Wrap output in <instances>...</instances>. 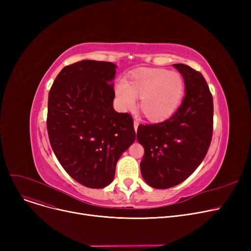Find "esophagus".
Wrapping results in <instances>:
<instances>
[{
	"mask_svg": "<svg viewBox=\"0 0 251 251\" xmlns=\"http://www.w3.org/2000/svg\"><path fill=\"white\" fill-rule=\"evenodd\" d=\"M133 125H134V130H135V132H136V131H137V127H138V125H139V122H138L137 120H134Z\"/></svg>",
	"mask_w": 251,
	"mask_h": 251,
	"instance_id": "esophagus-1",
	"label": "esophagus"
}]
</instances>
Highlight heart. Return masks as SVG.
<instances>
[{
    "label": "heart",
    "instance_id": "heart-1",
    "mask_svg": "<svg viewBox=\"0 0 251 251\" xmlns=\"http://www.w3.org/2000/svg\"><path fill=\"white\" fill-rule=\"evenodd\" d=\"M115 94L119 107L123 111L139 108L147 119L160 122L172 116L184 95L183 77L167 69H141L131 74L126 82L116 85Z\"/></svg>",
    "mask_w": 251,
    "mask_h": 251
}]
</instances>
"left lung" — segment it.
Listing matches in <instances>:
<instances>
[{
  "label": "left lung",
  "mask_w": 251,
  "mask_h": 251,
  "mask_svg": "<svg viewBox=\"0 0 251 251\" xmlns=\"http://www.w3.org/2000/svg\"><path fill=\"white\" fill-rule=\"evenodd\" d=\"M173 66L185 84L182 103L168 120L137 129V141L144 148L141 175L156 189L186 180L203 161L213 135L214 102L205 79L187 65Z\"/></svg>",
  "instance_id": "1"
}]
</instances>
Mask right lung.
<instances>
[{"instance_id":"right-lung-1","label":"right lung","mask_w":251,"mask_h":251,"mask_svg":"<svg viewBox=\"0 0 251 251\" xmlns=\"http://www.w3.org/2000/svg\"><path fill=\"white\" fill-rule=\"evenodd\" d=\"M116 68L94 60L66 66L49 92L51 149L66 172L88 188L109 185L136 136L131 116L113 108Z\"/></svg>"}]
</instances>
